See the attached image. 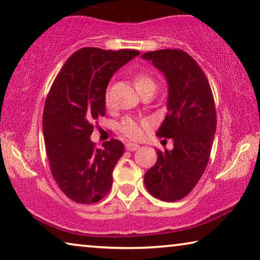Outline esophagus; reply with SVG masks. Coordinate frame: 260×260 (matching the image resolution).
I'll list each match as a JSON object with an SVG mask.
<instances>
[{
  "instance_id": "esophagus-1",
  "label": "esophagus",
  "mask_w": 260,
  "mask_h": 260,
  "mask_svg": "<svg viewBox=\"0 0 260 260\" xmlns=\"http://www.w3.org/2000/svg\"><path fill=\"white\" fill-rule=\"evenodd\" d=\"M125 147H126L127 151H136L139 147V145H138V144H135V143H126Z\"/></svg>"
}]
</instances>
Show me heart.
<instances>
[{
    "mask_svg": "<svg viewBox=\"0 0 260 260\" xmlns=\"http://www.w3.org/2000/svg\"><path fill=\"white\" fill-rule=\"evenodd\" d=\"M134 82L136 89L138 90V93L141 95L147 93V91H155V89H157V82H155V80L146 73H139L136 75ZM105 102L107 106H110L109 91H107L105 95ZM150 119L126 116L119 123V131L129 139L139 141V139L144 137V134H145L147 129H150Z\"/></svg>",
    "mask_w": 260,
    "mask_h": 260,
    "instance_id": "heart-1",
    "label": "heart"
}]
</instances>
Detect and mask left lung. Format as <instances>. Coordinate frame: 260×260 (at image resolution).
<instances>
[{
	"instance_id": "8db88e82",
	"label": "left lung",
	"mask_w": 260,
	"mask_h": 260,
	"mask_svg": "<svg viewBox=\"0 0 260 260\" xmlns=\"http://www.w3.org/2000/svg\"><path fill=\"white\" fill-rule=\"evenodd\" d=\"M142 58L152 61L169 83L167 115L157 135L173 141L172 151L157 150V162L145 173L144 183L152 197L174 202L190 193L209 161L217 123L213 91L201 67L185 51L164 49Z\"/></svg>"
}]
</instances>
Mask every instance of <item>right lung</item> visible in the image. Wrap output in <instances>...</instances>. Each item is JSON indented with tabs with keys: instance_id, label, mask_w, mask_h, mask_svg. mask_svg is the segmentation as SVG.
<instances>
[{
	"instance_id": "right-lung-1",
	"label": "right lung",
	"mask_w": 260,
	"mask_h": 260,
	"mask_svg": "<svg viewBox=\"0 0 260 260\" xmlns=\"http://www.w3.org/2000/svg\"><path fill=\"white\" fill-rule=\"evenodd\" d=\"M141 52L83 47L55 77L45 100L43 133L52 177L72 201L91 205L113 186V171L124 153L118 139L95 147L94 122L105 116V95L115 72Z\"/></svg>"
}]
</instances>
